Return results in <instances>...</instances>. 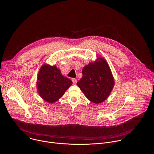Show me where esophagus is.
<instances>
[{"mask_svg": "<svg viewBox=\"0 0 154 154\" xmlns=\"http://www.w3.org/2000/svg\"><path fill=\"white\" fill-rule=\"evenodd\" d=\"M72 81L73 84H76L77 83V80H76L75 78H73V79H72Z\"/></svg>", "mask_w": 154, "mask_h": 154, "instance_id": "1", "label": "esophagus"}]
</instances>
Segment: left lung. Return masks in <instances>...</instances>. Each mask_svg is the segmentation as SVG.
I'll use <instances>...</instances> for the list:
<instances>
[{"mask_svg": "<svg viewBox=\"0 0 154 154\" xmlns=\"http://www.w3.org/2000/svg\"><path fill=\"white\" fill-rule=\"evenodd\" d=\"M82 77L77 82L85 97L91 102L99 104L109 96L114 85V78L107 61L99 57L82 69Z\"/></svg>", "mask_w": 154, "mask_h": 154, "instance_id": "left-lung-1", "label": "left lung"}]
</instances>
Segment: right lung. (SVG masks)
Returning <instances> with one entry per match:
<instances>
[{"mask_svg":"<svg viewBox=\"0 0 154 154\" xmlns=\"http://www.w3.org/2000/svg\"><path fill=\"white\" fill-rule=\"evenodd\" d=\"M72 82L63 76L56 65L44 64L41 67L37 76V88L40 96L49 103L59 100Z\"/></svg>","mask_w":154,"mask_h":154,"instance_id":"right-lung-1","label":"right lung"}]
</instances>
